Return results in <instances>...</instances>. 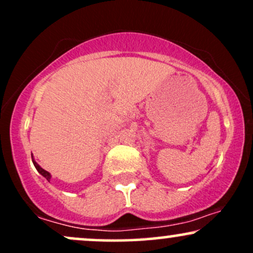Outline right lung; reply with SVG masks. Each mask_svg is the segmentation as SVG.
Returning a JSON list of instances; mask_svg holds the SVG:
<instances>
[{
    "label": "right lung",
    "instance_id": "1",
    "mask_svg": "<svg viewBox=\"0 0 253 253\" xmlns=\"http://www.w3.org/2000/svg\"><path fill=\"white\" fill-rule=\"evenodd\" d=\"M32 161H33V164H34V167H36V169H37L38 171H39V172L42 173V175L43 177H45V178L47 179L48 182H50V178H51V175H50V172H47V171H46V170H43L42 168H40V167H39V164L36 163V161H34V159H32Z\"/></svg>",
    "mask_w": 253,
    "mask_h": 253
}]
</instances>
